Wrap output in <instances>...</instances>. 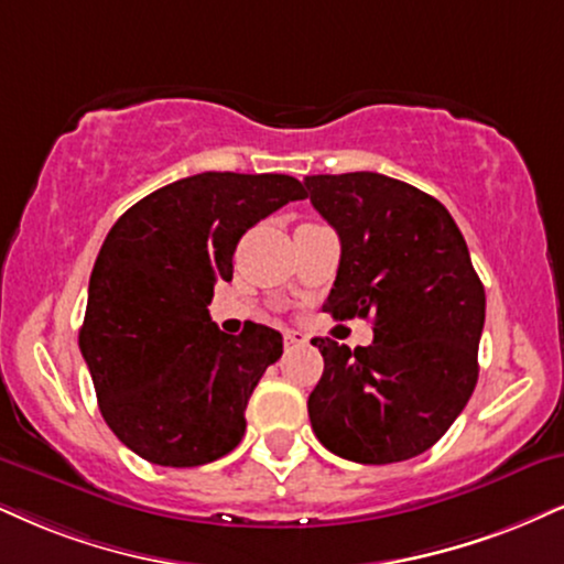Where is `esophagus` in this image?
<instances>
[{"mask_svg": "<svg viewBox=\"0 0 564 564\" xmlns=\"http://www.w3.org/2000/svg\"><path fill=\"white\" fill-rule=\"evenodd\" d=\"M305 343H308V335H303V332H295V329L284 332V345H288V347H297V345H305Z\"/></svg>", "mask_w": 564, "mask_h": 564, "instance_id": "esophagus-1", "label": "esophagus"}]
</instances>
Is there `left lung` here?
<instances>
[{
  "label": "left lung",
  "mask_w": 564,
  "mask_h": 564,
  "mask_svg": "<svg viewBox=\"0 0 564 564\" xmlns=\"http://www.w3.org/2000/svg\"><path fill=\"white\" fill-rule=\"evenodd\" d=\"M343 256L324 311L373 316V343L314 337L324 373L308 398L318 442L345 460L402 463L442 440L478 381L486 295L440 200L379 172L305 177Z\"/></svg>",
  "instance_id": "obj_1"
}]
</instances>
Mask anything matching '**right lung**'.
Masks as SVG:
<instances>
[{
	"instance_id": "right-lung-1",
	"label": "right lung",
	"mask_w": 564,
	"mask_h": 564,
	"mask_svg": "<svg viewBox=\"0 0 564 564\" xmlns=\"http://www.w3.org/2000/svg\"><path fill=\"white\" fill-rule=\"evenodd\" d=\"M301 198L290 175L200 172L141 198L109 229L78 343L104 421L143 460L196 468L240 444L282 335L253 322L225 335L208 303L214 284L232 280L242 235Z\"/></svg>"
}]
</instances>
